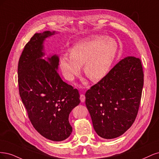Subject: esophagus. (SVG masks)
<instances>
[{
  "label": "esophagus",
  "mask_w": 159,
  "mask_h": 159,
  "mask_svg": "<svg viewBox=\"0 0 159 159\" xmlns=\"http://www.w3.org/2000/svg\"><path fill=\"white\" fill-rule=\"evenodd\" d=\"M80 100L81 102H84L85 101V96L83 94H81L80 95Z\"/></svg>",
  "instance_id": "1"
}]
</instances>
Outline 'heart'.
Listing matches in <instances>:
<instances>
[{"mask_svg": "<svg viewBox=\"0 0 159 159\" xmlns=\"http://www.w3.org/2000/svg\"><path fill=\"white\" fill-rule=\"evenodd\" d=\"M117 52L113 38L93 35L76 43L70 50V56L59 58V67L65 79L73 80L84 65L86 75L93 81H98L109 73Z\"/></svg>", "mask_w": 159, "mask_h": 159, "instance_id": "heart-1", "label": "heart"}]
</instances>
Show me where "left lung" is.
I'll return each mask as SVG.
<instances>
[{
  "label": "left lung",
  "instance_id": "1",
  "mask_svg": "<svg viewBox=\"0 0 159 159\" xmlns=\"http://www.w3.org/2000/svg\"><path fill=\"white\" fill-rule=\"evenodd\" d=\"M140 59L128 56L85 94L94 129L102 138L120 137L136 118L143 86Z\"/></svg>",
  "mask_w": 159,
  "mask_h": 159
}]
</instances>
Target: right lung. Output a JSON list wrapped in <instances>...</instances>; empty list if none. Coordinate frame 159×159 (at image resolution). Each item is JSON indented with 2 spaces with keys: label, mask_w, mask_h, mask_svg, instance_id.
<instances>
[{
  "label": "right lung",
  "mask_w": 159,
  "mask_h": 159,
  "mask_svg": "<svg viewBox=\"0 0 159 159\" xmlns=\"http://www.w3.org/2000/svg\"><path fill=\"white\" fill-rule=\"evenodd\" d=\"M55 32L35 34L25 45L18 66L19 93L37 131L53 141L68 138L73 128L70 111L80 103L77 89L61 79L58 55L42 59L43 42Z\"/></svg>",
  "instance_id": "1"
}]
</instances>
